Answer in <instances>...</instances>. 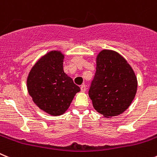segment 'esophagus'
Returning <instances> with one entry per match:
<instances>
[{
	"mask_svg": "<svg viewBox=\"0 0 157 157\" xmlns=\"http://www.w3.org/2000/svg\"><path fill=\"white\" fill-rule=\"evenodd\" d=\"M81 91L82 92H85L86 91V85H83V86H81Z\"/></svg>",
	"mask_w": 157,
	"mask_h": 157,
	"instance_id": "esophagus-1",
	"label": "esophagus"
}]
</instances>
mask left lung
Returning <instances> with one entry per match:
<instances>
[{
	"label": "left lung",
	"instance_id": "left-lung-1",
	"mask_svg": "<svg viewBox=\"0 0 157 157\" xmlns=\"http://www.w3.org/2000/svg\"><path fill=\"white\" fill-rule=\"evenodd\" d=\"M137 78L120 54L103 49L96 57V71L89 91L94 109L104 117L119 116L132 103Z\"/></svg>",
	"mask_w": 157,
	"mask_h": 157
}]
</instances>
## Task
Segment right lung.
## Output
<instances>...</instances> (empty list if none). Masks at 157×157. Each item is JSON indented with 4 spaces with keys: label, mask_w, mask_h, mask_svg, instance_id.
Listing matches in <instances>:
<instances>
[{
    "label": "right lung",
    "mask_w": 157,
    "mask_h": 157,
    "mask_svg": "<svg viewBox=\"0 0 157 157\" xmlns=\"http://www.w3.org/2000/svg\"><path fill=\"white\" fill-rule=\"evenodd\" d=\"M64 53L53 50L40 58L27 78L28 94L35 105L48 115L64 114L80 88L63 70Z\"/></svg>",
    "instance_id": "obj_1"
}]
</instances>
